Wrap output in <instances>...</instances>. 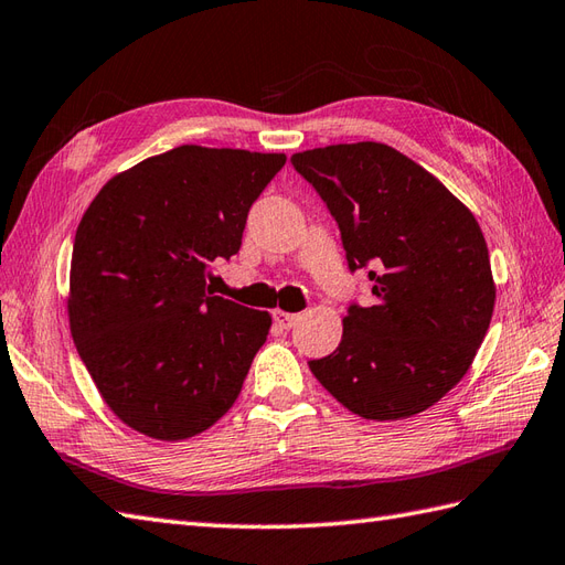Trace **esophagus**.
Masks as SVG:
<instances>
[{"label":"esophagus","mask_w":565,"mask_h":565,"mask_svg":"<svg viewBox=\"0 0 565 565\" xmlns=\"http://www.w3.org/2000/svg\"><path fill=\"white\" fill-rule=\"evenodd\" d=\"M300 320V315L296 312H284V310H274V322H277L281 330H291V327Z\"/></svg>","instance_id":"esophagus-1"}]
</instances>
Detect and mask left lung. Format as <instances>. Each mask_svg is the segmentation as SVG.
<instances>
[{"mask_svg": "<svg viewBox=\"0 0 565 565\" xmlns=\"http://www.w3.org/2000/svg\"><path fill=\"white\" fill-rule=\"evenodd\" d=\"M334 216L349 269L373 303H351L339 347L308 361L349 412L392 422L460 383L491 324L495 286L475 214L397 149L377 141L294 153Z\"/></svg>", "mask_w": 565, "mask_h": 565, "instance_id": "obj_1", "label": "left lung"}]
</instances>
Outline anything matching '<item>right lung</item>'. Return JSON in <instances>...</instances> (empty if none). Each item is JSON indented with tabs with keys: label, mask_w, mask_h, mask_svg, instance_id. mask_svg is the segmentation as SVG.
<instances>
[{
	"label": "right lung",
	"mask_w": 565,
	"mask_h": 565,
	"mask_svg": "<svg viewBox=\"0 0 565 565\" xmlns=\"http://www.w3.org/2000/svg\"><path fill=\"white\" fill-rule=\"evenodd\" d=\"M284 153L185 143L110 178L76 228L70 327L122 424L185 440L238 399L271 318L206 291Z\"/></svg>",
	"instance_id": "right-lung-1"
}]
</instances>
